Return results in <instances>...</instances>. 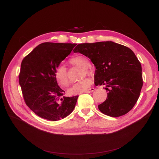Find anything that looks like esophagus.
Returning <instances> with one entry per match:
<instances>
[{
	"instance_id": "34e87169",
	"label": "esophagus",
	"mask_w": 159,
	"mask_h": 159,
	"mask_svg": "<svg viewBox=\"0 0 159 159\" xmlns=\"http://www.w3.org/2000/svg\"><path fill=\"white\" fill-rule=\"evenodd\" d=\"M95 90V88H89V89H88V90H86V91H85L84 93H91V92H93V91Z\"/></svg>"
}]
</instances>
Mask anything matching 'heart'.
I'll use <instances>...</instances> for the list:
<instances>
[{
	"label": "heart",
	"mask_w": 159,
	"mask_h": 159,
	"mask_svg": "<svg viewBox=\"0 0 159 159\" xmlns=\"http://www.w3.org/2000/svg\"><path fill=\"white\" fill-rule=\"evenodd\" d=\"M70 64L79 66L84 68L83 70V75H85L86 73L89 72L88 67L89 66V61L87 58L84 56L76 55L70 58ZM55 78L58 83V84L62 88H66L68 86L70 83V79L68 75V71L66 67L64 65L58 66L55 71ZM92 84V80L89 78H86L83 80L79 81L75 84L68 89V92L71 95H77L82 92H84L85 91L88 90Z\"/></svg>",
	"instance_id": "b5f03b06"
}]
</instances>
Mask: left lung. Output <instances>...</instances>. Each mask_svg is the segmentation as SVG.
<instances>
[{"instance_id": "1", "label": "left lung", "mask_w": 159, "mask_h": 159, "mask_svg": "<svg viewBox=\"0 0 159 159\" xmlns=\"http://www.w3.org/2000/svg\"><path fill=\"white\" fill-rule=\"evenodd\" d=\"M89 58L95 66V84L105 85L106 101L98 106L102 113L118 117L136 104L143 85L142 67L129 48L111 41L78 44L73 49Z\"/></svg>"}]
</instances>
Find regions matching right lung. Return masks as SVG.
Returning <instances> with one entry per match:
<instances>
[{
  "mask_svg": "<svg viewBox=\"0 0 159 159\" xmlns=\"http://www.w3.org/2000/svg\"><path fill=\"white\" fill-rule=\"evenodd\" d=\"M77 44L44 43L37 46L21 63L19 84L25 103L40 117L61 120L74 110L78 95L64 97L55 71Z\"/></svg>",
  "mask_w": 159,
  "mask_h": 159,
  "instance_id": "1",
  "label": "right lung"
}]
</instances>
